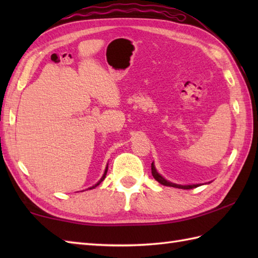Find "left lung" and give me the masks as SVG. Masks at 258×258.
Returning a JSON list of instances; mask_svg holds the SVG:
<instances>
[{"label": "left lung", "mask_w": 258, "mask_h": 258, "mask_svg": "<svg viewBox=\"0 0 258 258\" xmlns=\"http://www.w3.org/2000/svg\"><path fill=\"white\" fill-rule=\"evenodd\" d=\"M152 175L158 183H161L164 186H172V187H176V188H182V189H190V188H195L197 186H200L201 184H193V185H179V184H175V183H171L164 178L162 175H160L157 173L154 163H152Z\"/></svg>", "instance_id": "8db88e82"}]
</instances>
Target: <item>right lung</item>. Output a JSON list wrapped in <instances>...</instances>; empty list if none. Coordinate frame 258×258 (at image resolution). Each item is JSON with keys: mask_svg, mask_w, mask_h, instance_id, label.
<instances>
[{"mask_svg": "<svg viewBox=\"0 0 258 258\" xmlns=\"http://www.w3.org/2000/svg\"><path fill=\"white\" fill-rule=\"evenodd\" d=\"M107 168H108V166H106V168H105V172H104V174H103V176H102V178L100 179V180H98V182L94 185V186H92V187H90V189H92V188H94V187H96V186L97 185H100L102 182H103V179L104 178H105V176H106V173H107Z\"/></svg>", "mask_w": 258, "mask_h": 258, "instance_id": "obj_1", "label": "right lung"}]
</instances>
